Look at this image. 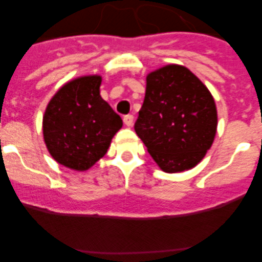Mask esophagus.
I'll use <instances>...</instances> for the list:
<instances>
[{"label": "esophagus", "instance_id": "34e87169", "mask_svg": "<svg viewBox=\"0 0 262 262\" xmlns=\"http://www.w3.org/2000/svg\"><path fill=\"white\" fill-rule=\"evenodd\" d=\"M123 120H124V124H125L126 126H132L133 125V120H134V116L132 115V114H128V115H125L123 118Z\"/></svg>", "mask_w": 262, "mask_h": 262}]
</instances>
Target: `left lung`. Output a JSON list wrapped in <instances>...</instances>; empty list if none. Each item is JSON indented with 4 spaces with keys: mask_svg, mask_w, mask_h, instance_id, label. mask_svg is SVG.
I'll return each instance as SVG.
<instances>
[{
    "mask_svg": "<svg viewBox=\"0 0 262 262\" xmlns=\"http://www.w3.org/2000/svg\"><path fill=\"white\" fill-rule=\"evenodd\" d=\"M161 170H189L204 158L216 132L213 96L186 67L170 64L147 76L146 96L134 124Z\"/></svg>",
    "mask_w": 262,
    "mask_h": 262,
    "instance_id": "obj_1",
    "label": "left lung"
}]
</instances>
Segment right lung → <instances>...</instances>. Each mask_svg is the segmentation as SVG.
<instances>
[{
  "label": "right lung",
  "mask_w": 262,
  "mask_h": 262,
  "mask_svg": "<svg viewBox=\"0 0 262 262\" xmlns=\"http://www.w3.org/2000/svg\"><path fill=\"white\" fill-rule=\"evenodd\" d=\"M100 76L66 83L53 96L43 118V134L52 157L84 171L105 156L123 120L100 96Z\"/></svg>",
  "instance_id": "add662e5"
}]
</instances>
